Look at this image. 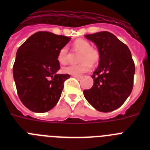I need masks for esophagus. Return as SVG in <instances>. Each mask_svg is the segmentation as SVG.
<instances>
[{
    "label": "esophagus",
    "instance_id": "34e87169",
    "mask_svg": "<svg viewBox=\"0 0 150 150\" xmlns=\"http://www.w3.org/2000/svg\"><path fill=\"white\" fill-rule=\"evenodd\" d=\"M72 76L77 79H82V77H83V76H80V75H72Z\"/></svg>",
    "mask_w": 150,
    "mask_h": 150
}]
</instances>
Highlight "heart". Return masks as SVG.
Wrapping results in <instances>:
<instances>
[{
  "label": "heart",
  "mask_w": 150,
  "mask_h": 150,
  "mask_svg": "<svg viewBox=\"0 0 150 150\" xmlns=\"http://www.w3.org/2000/svg\"><path fill=\"white\" fill-rule=\"evenodd\" d=\"M74 49L79 52L78 64H71L62 68L64 74L70 75H80L85 74L91 69V65H96L100 59V53L98 49L91 47V43L84 39H78L74 43ZM69 50L67 46H64L59 50L57 60L61 64H64L68 61Z\"/></svg>",
  "instance_id": "heart-1"
}]
</instances>
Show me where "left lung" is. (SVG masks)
Listing matches in <instances>:
<instances>
[{"label": "left lung", "instance_id": "obj_1", "mask_svg": "<svg viewBox=\"0 0 150 150\" xmlns=\"http://www.w3.org/2000/svg\"><path fill=\"white\" fill-rule=\"evenodd\" d=\"M100 53L99 65L91 77L94 84L83 91L88 102L97 110L111 112L121 107L133 88L134 62L126 45L108 31L86 35Z\"/></svg>", "mask_w": 150, "mask_h": 150}]
</instances>
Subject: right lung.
<instances>
[{
    "mask_svg": "<svg viewBox=\"0 0 150 150\" xmlns=\"http://www.w3.org/2000/svg\"><path fill=\"white\" fill-rule=\"evenodd\" d=\"M71 40L48 31L32 34L17 50L13 67L17 93L22 104L35 112L52 109L59 101L69 74H57L59 50Z\"/></svg>",
    "mask_w": 150,
    "mask_h": 150,
    "instance_id": "right-lung-1",
    "label": "right lung"
}]
</instances>
